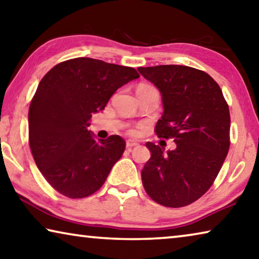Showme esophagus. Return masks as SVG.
Here are the masks:
<instances>
[{"mask_svg":"<svg viewBox=\"0 0 259 259\" xmlns=\"http://www.w3.org/2000/svg\"><path fill=\"white\" fill-rule=\"evenodd\" d=\"M137 145H138L137 142H135V141H126V149H128V150L133 149V147L137 146Z\"/></svg>","mask_w":259,"mask_h":259,"instance_id":"obj_1","label":"esophagus"}]
</instances>
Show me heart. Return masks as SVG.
I'll return each instance as SVG.
<instances>
[{
    "instance_id": "1",
    "label": "heart",
    "mask_w": 259,
    "mask_h": 259,
    "mask_svg": "<svg viewBox=\"0 0 259 259\" xmlns=\"http://www.w3.org/2000/svg\"><path fill=\"white\" fill-rule=\"evenodd\" d=\"M145 86H150V85H145V84H142V85H139V88H145ZM131 134H135V130H131L130 131Z\"/></svg>"
}]
</instances>
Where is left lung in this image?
<instances>
[{"label":"left lung","instance_id":"obj_1","mask_svg":"<svg viewBox=\"0 0 259 259\" xmlns=\"http://www.w3.org/2000/svg\"><path fill=\"white\" fill-rule=\"evenodd\" d=\"M138 71L161 93L163 113L155 133L176 144L165 153L146 143L151 158L142 170L143 186L160 205L187 206L210 189L228 153V105L217 81L198 69L170 64Z\"/></svg>","mask_w":259,"mask_h":259}]
</instances>
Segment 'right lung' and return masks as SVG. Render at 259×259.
<instances>
[{"mask_svg":"<svg viewBox=\"0 0 259 259\" xmlns=\"http://www.w3.org/2000/svg\"><path fill=\"white\" fill-rule=\"evenodd\" d=\"M138 77L134 68L77 57L41 79L28 110V142L41 174L60 194L83 198L105 183L125 142L117 135L96 139L90 120L117 89Z\"/></svg>","mask_w":259,"mask_h":259,"instance_id":"1","label":"right lung"}]
</instances>
